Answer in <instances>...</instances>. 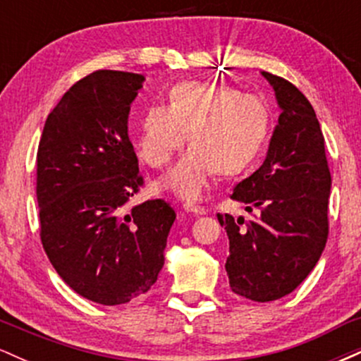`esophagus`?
Instances as JSON below:
<instances>
[{
    "label": "esophagus",
    "mask_w": 361,
    "mask_h": 361,
    "mask_svg": "<svg viewBox=\"0 0 361 361\" xmlns=\"http://www.w3.org/2000/svg\"><path fill=\"white\" fill-rule=\"evenodd\" d=\"M185 212H190V214H195V215H205L207 210L204 207H198V205H193V204H186L183 205Z\"/></svg>",
    "instance_id": "obj_1"
}]
</instances>
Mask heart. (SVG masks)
Listing matches in <instances>:
<instances>
[{"label": "heart", "mask_w": 361, "mask_h": 361, "mask_svg": "<svg viewBox=\"0 0 361 361\" xmlns=\"http://www.w3.org/2000/svg\"><path fill=\"white\" fill-rule=\"evenodd\" d=\"M270 132V109L263 98L231 86L181 81L168 91V106L152 103L140 111L139 154L163 168L185 144L192 147L159 186L197 200L215 173L234 176L259 154Z\"/></svg>", "instance_id": "obj_1"}]
</instances>
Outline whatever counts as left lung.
Here are the masks:
<instances>
[{
  "instance_id": "left-lung-1",
  "label": "left lung",
  "mask_w": 361,
  "mask_h": 361,
  "mask_svg": "<svg viewBox=\"0 0 361 361\" xmlns=\"http://www.w3.org/2000/svg\"><path fill=\"white\" fill-rule=\"evenodd\" d=\"M261 74L275 91L281 114L263 164L231 195L256 217L246 222L219 214L217 219L229 238L231 290L270 302L299 287L324 251L331 175L312 105L292 82Z\"/></svg>"
}]
</instances>
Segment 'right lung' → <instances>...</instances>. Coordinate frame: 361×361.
<instances>
[{"label": "right lung", "mask_w": 361, "mask_h": 361, "mask_svg": "<svg viewBox=\"0 0 361 361\" xmlns=\"http://www.w3.org/2000/svg\"><path fill=\"white\" fill-rule=\"evenodd\" d=\"M146 78L97 71L64 93L37 152L40 238L66 285L91 302L127 304L156 283L176 214L164 200L126 212L142 185L128 114Z\"/></svg>", "instance_id": "1"}]
</instances>
